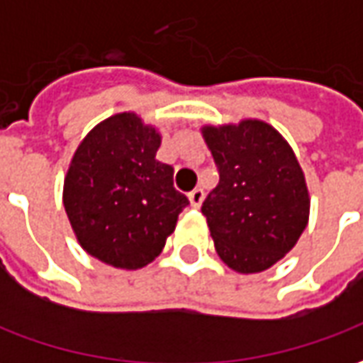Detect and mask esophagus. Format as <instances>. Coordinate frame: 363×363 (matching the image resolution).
<instances>
[{"label":"esophagus","instance_id":"esophagus-1","mask_svg":"<svg viewBox=\"0 0 363 363\" xmlns=\"http://www.w3.org/2000/svg\"><path fill=\"white\" fill-rule=\"evenodd\" d=\"M189 200H190V206H192V208H200V206H202V202H204V190L194 189L189 194Z\"/></svg>","mask_w":363,"mask_h":363}]
</instances>
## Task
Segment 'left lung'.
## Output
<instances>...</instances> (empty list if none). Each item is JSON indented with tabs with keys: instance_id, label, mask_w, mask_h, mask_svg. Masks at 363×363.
Here are the masks:
<instances>
[{
	"instance_id": "left-lung-1",
	"label": "left lung",
	"mask_w": 363,
	"mask_h": 363,
	"mask_svg": "<svg viewBox=\"0 0 363 363\" xmlns=\"http://www.w3.org/2000/svg\"><path fill=\"white\" fill-rule=\"evenodd\" d=\"M220 184L202 204L220 259L239 274L274 267L309 221L303 169L284 135L264 120L202 126Z\"/></svg>"
}]
</instances>
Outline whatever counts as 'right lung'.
<instances>
[{
    "label": "right lung",
    "instance_id": "add662e5",
    "mask_svg": "<svg viewBox=\"0 0 363 363\" xmlns=\"http://www.w3.org/2000/svg\"><path fill=\"white\" fill-rule=\"evenodd\" d=\"M161 134L135 112L99 122L77 145L64 179L75 239L104 264L138 270L159 257L189 198L173 167L155 159Z\"/></svg>",
    "mask_w": 363,
    "mask_h": 363
}]
</instances>
